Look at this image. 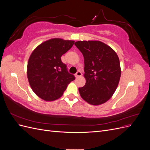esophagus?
I'll use <instances>...</instances> for the list:
<instances>
[{
    "mask_svg": "<svg viewBox=\"0 0 150 150\" xmlns=\"http://www.w3.org/2000/svg\"><path fill=\"white\" fill-rule=\"evenodd\" d=\"M81 75H82V72H81V71H78L76 73L75 76H76V78H79V77L81 76Z\"/></svg>",
    "mask_w": 150,
    "mask_h": 150,
    "instance_id": "1",
    "label": "esophagus"
}]
</instances>
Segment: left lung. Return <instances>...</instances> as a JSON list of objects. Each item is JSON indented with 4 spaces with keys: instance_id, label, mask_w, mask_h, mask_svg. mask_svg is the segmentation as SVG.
Returning <instances> with one entry per match:
<instances>
[{
    "instance_id": "left-lung-1",
    "label": "left lung",
    "mask_w": 150,
    "mask_h": 150,
    "mask_svg": "<svg viewBox=\"0 0 150 150\" xmlns=\"http://www.w3.org/2000/svg\"><path fill=\"white\" fill-rule=\"evenodd\" d=\"M75 46L84 59V86L79 88L81 98L93 105L106 102L114 94L121 77L118 56L101 41H78Z\"/></svg>"
}]
</instances>
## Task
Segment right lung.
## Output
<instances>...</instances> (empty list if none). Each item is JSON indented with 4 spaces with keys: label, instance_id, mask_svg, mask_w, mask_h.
<instances>
[{
    "label": "right lung",
    "instance_id": "1",
    "mask_svg": "<svg viewBox=\"0 0 150 150\" xmlns=\"http://www.w3.org/2000/svg\"><path fill=\"white\" fill-rule=\"evenodd\" d=\"M74 43L73 40L52 39L40 44L31 54L27 71L28 80L33 91L44 100L59 98L67 84L75 79L61 59Z\"/></svg>",
    "mask_w": 150,
    "mask_h": 150
}]
</instances>
